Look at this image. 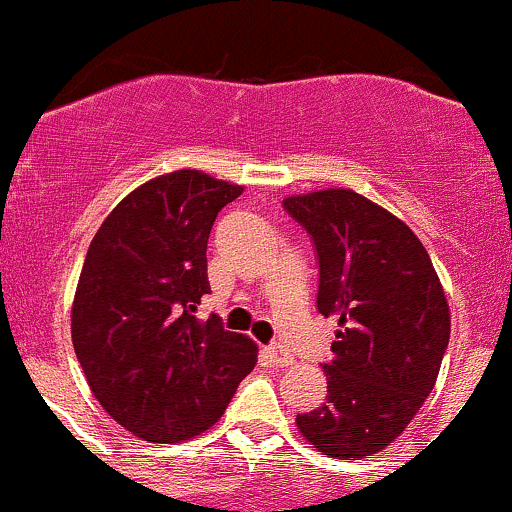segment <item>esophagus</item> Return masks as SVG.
Masks as SVG:
<instances>
[{"mask_svg": "<svg viewBox=\"0 0 512 512\" xmlns=\"http://www.w3.org/2000/svg\"><path fill=\"white\" fill-rule=\"evenodd\" d=\"M264 356H267L269 363H274V366H281V368L293 366V356L284 349V346H279V344L267 346V349H264Z\"/></svg>", "mask_w": 512, "mask_h": 512, "instance_id": "34e87169", "label": "esophagus"}]
</instances>
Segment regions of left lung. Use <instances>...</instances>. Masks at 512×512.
<instances>
[{
  "mask_svg": "<svg viewBox=\"0 0 512 512\" xmlns=\"http://www.w3.org/2000/svg\"><path fill=\"white\" fill-rule=\"evenodd\" d=\"M313 238L317 310L337 317L327 397L298 414L301 436L337 460L375 455L395 440L436 385L450 342V308L431 257L411 228L354 190L286 197Z\"/></svg>",
  "mask_w": 512,
  "mask_h": 512,
  "instance_id": "left-lung-1",
  "label": "left lung"
}]
</instances>
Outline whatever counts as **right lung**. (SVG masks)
<instances>
[{"label": "right lung", "mask_w": 512, "mask_h": 512, "mask_svg": "<svg viewBox=\"0 0 512 512\" xmlns=\"http://www.w3.org/2000/svg\"><path fill=\"white\" fill-rule=\"evenodd\" d=\"M240 185L202 170L144 182L88 245L72 305L76 358L103 409L149 443H180L221 419L257 346L195 315L207 243Z\"/></svg>", "instance_id": "obj_1"}]
</instances>
